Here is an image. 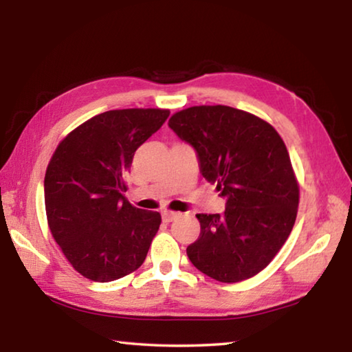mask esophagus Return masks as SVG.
Returning <instances> with one entry per match:
<instances>
[{
  "mask_svg": "<svg viewBox=\"0 0 352 352\" xmlns=\"http://www.w3.org/2000/svg\"><path fill=\"white\" fill-rule=\"evenodd\" d=\"M162 216H163L164 222H172V220L178 217V212H174V211H163Z\"/></svg>",
  "mask_w": 352,
  "mask_h": 352,
  "instance_id": "obj_1",
  "label": "esophagus"
}]
</instances>
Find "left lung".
<instances>
[{"instance_id":"obj_1","label":"left lung","mask_w":352,"mask_h":352,"mask_svg":"<svg viewBox=\"0 0 352 352\" xmlns=\"http://www.w3.org/2000/svg\"><path fill=\"white\" fill-rule=\"evenodd\" d=\"M169 127L197 153L217 184L223 214H197L199 239L186 248L195 269L220 283L264 270L294 228L300 189L284 141L269 122L226 105L175 113Z\"/></svg>"}]
</instances>
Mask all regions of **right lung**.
I'll return each mask as SVG.
<instances>
[{
    "mask_svg": "<svg viewBox=\"0 0 352 352\" xmlns=\"http://www.w3.org/2000/svg\"><path fill=\"white\" fill-rule=\"evenodd\" d=\"M169 116L162 109L110 110L73 130L45 175L50 230L74 270L91 281H115L144 262L162 223L124 197V175L142 142Z\"/></svg>",
    "mask_w": 352,
    "mask_h": 352,
    "instance_id": "add662e5",
    "label": "right lung"
}]
</instances>
